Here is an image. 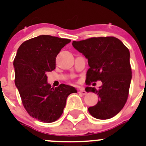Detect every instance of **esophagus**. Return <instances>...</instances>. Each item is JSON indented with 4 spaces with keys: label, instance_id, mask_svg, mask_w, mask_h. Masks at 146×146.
I'll use <instances>...</instances> for the list:
<instances>
[{
    "label": "esophagus",
    "instance_id": "obj_1",
    "mask_svg": "<svg viewBox=\"0 0 146 146\" xmlns=\"http://www.w3.org/2000/svg\"><path fill=\"white\" fill-rule=\"evenodd\" d=\"M79 94H81L82 95H86V94H87V92H86L84 89L81 88V89H79Z\"/></svg>",
    "mask_w": 146,
    "mask_h": 146
}]
</instances>
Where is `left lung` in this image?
I'll list each match as a JSON object with an SVG mask.
<instances>
[{"label": "left lung", "instance_id": "8db88e82", "mask_svg": "<svg viewBox=\"0 0 146 146\" xmlns=\"http://www.w3.org/2000/svg\"><path fill=\"white\" fill-rule=\"evenodd\" d=\"M73 47L88 59L90 68L86 72V84L101 81L99 89L86 88L87 92L97 94L99 100L88 109L97 119H109L123 108L128 99L132 78L130 52L123 43L114 37H91L73 41Z\"/></svg>", "mask_w": 146, "mask_h": 146}]
</instances>
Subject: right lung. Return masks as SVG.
Here are the masks:
<instances>
[{"label": "right lung", "instance_id": "right-lung-1", "mask_svg": "<svg viewBox=\"0 0 146 146\" xmlns=\"http://www.w3.org/2000/svg\"><path fill=\"white\" fill-rule=\"evenodd\" d=\"M69 39L40 35L21 44L13 61L15 84L22 103L30 116L41 122L52 123L62 116L74 87L62 84L51 88L47 73L55 69L56 57Z\"/></svg>", "mask_w": 146, "mask_h": 146}]
</instances>
